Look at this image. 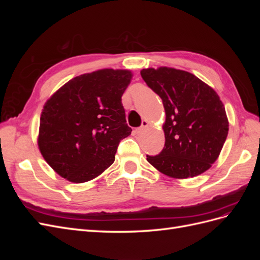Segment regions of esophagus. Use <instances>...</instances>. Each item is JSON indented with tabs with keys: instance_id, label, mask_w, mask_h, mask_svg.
<instances>
[{
	"instance_id": "obj_1",
	"label": "esophagus",
	"mask_w": 260,
	"mask_h": 260,
	"mask_svg": "<svg viewBox=\"0 0 260 260\" xmlns=\"http://www.w3.org/2000/svg\"><path fill=\"white\" fill-rule=\"evenodd\" d=\"M147 125H148V121L147 120H142V124H141L139 128L136 129V133H140L141 131H143V129H145Z\"/></svg>"
}]
</instances>
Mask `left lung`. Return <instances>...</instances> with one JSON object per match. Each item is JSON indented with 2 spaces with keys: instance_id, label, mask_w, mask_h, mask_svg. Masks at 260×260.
<instances>
[{
  "instance_id": "8db88e82",
  "label": "left lung",
  "mask_w": 260,
  "mask_h": 260,
  "mask_svg": "<svg viewBox=\"0 0 260 260\" xmlns=\"http://www.w3.org/2000/svg\"><path fill=\"white\" fill-rule=\"evenodd\" d=\"M143 80L166 112L165 147L147 161L171 178L199 176L211 167L225 142L229 122L222 102L209 85L175 68H148Z\"/></svg>"
}]
</instances>
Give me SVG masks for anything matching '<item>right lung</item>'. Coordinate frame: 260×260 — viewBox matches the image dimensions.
<instances>
[{
    "mask_svg": "<svg viewBox=\"0 0 260 260\" xmlns=\"http://www.w3.org/2000/svg\"><path fill=\"white\" fill-rule=\"evenodd\" d=\"M131 78L129 70L84 74L62 85L46 102L38 145L59 176L83 183L114 162L119 142L132 131L121 103Z\"/></svg>",
    "mask_w": 260,
    "mask_h": 260,
    "instance_id": "right-lung-1",
    "label": "right lung"
}]
</instances>
